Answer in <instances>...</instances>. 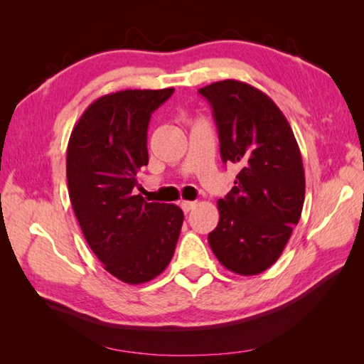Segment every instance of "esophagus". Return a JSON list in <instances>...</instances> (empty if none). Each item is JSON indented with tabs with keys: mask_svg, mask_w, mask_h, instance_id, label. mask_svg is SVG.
Segmentation results:
<instances>
[{
	"mask_svg": "<svg viewBox=\"0 0 364 364\" xmlns=\"http://www.w3.org/2000/svg\"><path fill=\"white\" fill-rule=\"evenodd\" d=\"M196 202H181V208H183V211L184 213H189V211H192V210H194V208H196Z\"/></svg>",
	"mask_w": 364,
	"mask_h": 364,
	"instance_id": "1",
	"label": "esophagus"
}]
</instances>
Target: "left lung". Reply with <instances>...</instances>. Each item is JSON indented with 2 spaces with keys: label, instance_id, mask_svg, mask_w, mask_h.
I'll list each match as a JSON object with an SVG mask.
<instances>
[{
  "label": "left lung",
  "instance_id": "left-lung-1",
  "mask_svg": "<svg viewBox=\"0 0 364 364\" xmlns=\"http://www.w3.org/2000/svg\"><path fill=\"white\" fill-rule=\"evenodd\" d=\"M213 107L223 162L241 166L218 202L219 223L208 242L222 266L258 275L280 258L305 200L300 149L272 100L250 84L225 80L198 90Z\"/></svg>",
  "mask_w": 364,
  "mask_h": 364
}]
</instances>
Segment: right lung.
Segmentation results:
<instances>
[{
    "instance_id": "1",
    "label": "right lung",
    "mask_w": 364,
    "mask_h": 364,
    "mask_svg": "<svg viewBox=\"0 0 364 364\" xmlns=\"http://www.w3.org/2000/svg\"><path fill=\"white\" fill-rule=\"evenodd\" d=\"M173 90L128 89L100 97L68 139V196L82 235L107 272L128 284L164 272L184 220L180 206L134 196L137 173L149 164L151 112Z\"/></svg>"
}]
</instances>
